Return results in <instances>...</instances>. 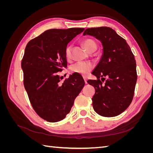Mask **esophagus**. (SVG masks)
<instances>
[{"mask_svg": "<svg viewBox=\"0 0 153 153\" xmlns=\"http://www.w3.org/2000/svg\"><path fill=\"white\" fill-rule=\"evenodd\" d=\"M83 78H84V81H85V84H87V78H86V76H84Z\"/></svg>", "mask_w": 153, "mask_h": 153, "instance_id": "esophagus-1", "label": "esophagus"}]
</instances>
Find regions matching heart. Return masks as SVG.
Instances as JSON below:
<instances>
[{
	"label": "heart",
	"instance_id": "1",
	"mask_svg": "<svg viewBox=\"0 0 153 153\" xmlns=\"http://www.w3.org/2000/svg\"><path fill=\"white\" fill-rule=\"evenodd\" d=\"M83 45L89 52L92 49H96L97 44L93 39H86L83 41ZM71 45H68L64 50V55L67 60H69L71 58ZM93 69V65L91 62H77L72 64L70 66V70L73 73H78L82 75H87Z\"/></svg>",
	"mask_w": 153,
	"mask_h": 153
}]
</instances>
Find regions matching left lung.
<instances>
[{
    "label": "left lung",
    "mask_w": 153,
    "mask_h": 153,
    "mask_svg": "<svg viewBox=\"0 0 153 153\" xmlns=\"http://www.w3.org/2000/svg\"><path fill=\"white\" fill-rule=\"evenodd\" d=\"M83 35L95 37L103 48L102 57L92 72L98 80L87 81L96 91L92 106L101 116H117L128 107L133 98L137 80L134 55L126 40L110 27L89 28Z\"/></svg>",
    "instance_id": "left-lung-1"
}]
</instances>
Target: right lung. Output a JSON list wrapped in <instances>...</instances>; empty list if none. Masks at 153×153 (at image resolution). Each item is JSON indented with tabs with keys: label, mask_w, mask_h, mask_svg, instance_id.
Here are the masks:
<instances>
[{
	"label": "right lung",
	"mask_w": 153,
	"mask_h": 153,
	"mask_svg": "<svg viewBox=\"0 0 153 153\" xmlns=\"http://www.w3.org/2000/svg\"><path fill=\"white\" fill-rule=\"evenodd\" d=\"M84 28L52 29L27 43L22 61L24 84L32 108L48 122L61 121L69 113L85 85L82 76L73 73L62 84L59 71L67 67L64 50Z\"/></svg>",
	"instance_id": "right-lung-1"
}]
</instances>
